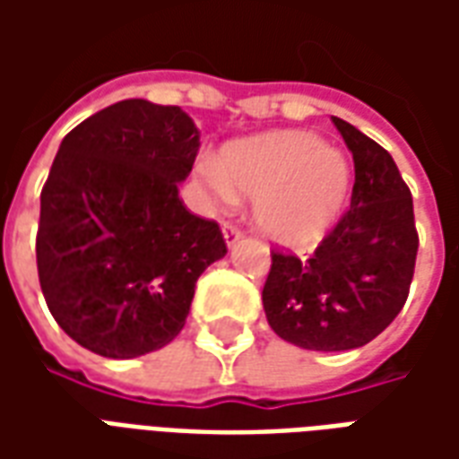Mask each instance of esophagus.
Wrapping results in <instances>:
<instances>
[{
  "label": "esophagus",
  "mask_w": 459,
  "mask_h": 459,
  "mask_svg": "<svg viewBox=\"0 0 459 459\" xmlns=\"http://www.w3.org/2000/svg\"><path fill=\"white\" fill-rule=\"evenodd\" d=\"M223 238H226V246H236L240 238H243V230L238 226H233V223H223Z\"/></svg>",
  "instance_id": "esophagus-1"
}]
</instances>
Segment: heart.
I'll return each instance as SVG.
<instances>
[{
  "label": "heart",
  "instance_id": "b5f03b06",
  "mask_svg": "<svg viewBox=\"0 0 459 459\" xmlns=\"http://www.w3.org/2000/svg\"><path fill=\"white\" fill-rule=\"evenodd\" d=\"M199 179L216 206L250 196L260 229L282 243H302L339 219L354 171L317 134L273 132L230 144L221 161L204 160Z\"/></svg>",
  "mask_w": 459,
  "mask_h": 459
}]
</instances>
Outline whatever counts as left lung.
<instances>
[{"instance_id": "obj_1", "label": "left lung", "mask_w": 459, "mask_h": 459, "mask_svg": "<svg viewBox=\"0 0 459 459\" xmlns=\"http://www.w3.org/2000/svg\"><path fill=\"white\" fill-rule=\"evenodd\" d=\"M354 157L351 209L309 258L273 250L263 307L273 332L309 351L368 344L403 309L418 230L413 199L394 157L332 117Z\"/></svg>"}]
</instances>
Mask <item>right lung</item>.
Listing matches in <instances>:
<instances>
[{"instance_id": "right-lung-1", "label": "right lung", "mask_w": 459, "mask_h": 459, "mask_svg": "<svg viewBox=\"0 0 459 459\" xmlns=\"http://www.w3.org/2000/svg\"><path fill=\"white\" fill-rule=\"evenodd\" d=\"M199 130L177 105L120 100L68 132L41 189L36 265L46 305L93 354L167 346L196 280L226 255L219 223L179 199Z\"/></svg>"}]
</instances>
